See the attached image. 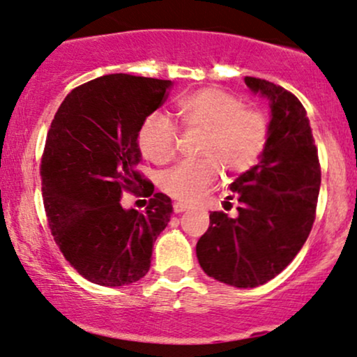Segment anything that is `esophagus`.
Here are the masks:
<instances>
[{
    "label": "esophagus",
    "mask_w": 357,
    "mask_h": 357,
    "mask_svg": "<svg viewBox=\"0 0 357 357\" xmlns=\"http://www.w3.org/2000/svg\"><path fill=\"white\" fill-rule=\"evenodd\" d=\"M173 210H174V213H183V211L188 210V204H184V203H174V204H173Z\"/></svg>",
    "instance_id": "obj_1"
}]
</instances>
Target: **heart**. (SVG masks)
I'll return each mask as SVG.
<instances>
[{
    "label": "heart",
    "instance_id": "1",
    "mask_svg": "<svg viewBox=\"0 0 357 357\" xmlns=\"http://www.w3.org/2000/svg\"><path fill=\"white\" fill-rule=\"evenodd\" d=\"M183 127L202 134L196 155L166 171L159 188L171 198L192 203L225 174H243L257 165L270 136V119L260 109L245 107L240 97L218 87H204L179 100ZM141 154L155 165H166L178 149V129L162 112H151L137 130Z\"/></svg>",
    "mask_w": 357,
    "mask_h": 357
}]
</instances>
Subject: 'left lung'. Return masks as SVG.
<instances>
[{"instance_id": "1", "label": "left lung", "mask_w": 357, "mask_h": 357, "mask_svg": "<svg viewBox=\"0 0 357 357\" xmlns=\"http://www.w3.org/2000/svg\"><path fill=\"white\" fill-rule=\"evenodd\" d=\"M245 84L270 99L272 121L258 165L230 184L238 216L210 213L196 243L204 273L252 289L272 280L301 252L315 220L321 165L301 100L280 85L255 77Z\"/></svg>"}]
</instances>
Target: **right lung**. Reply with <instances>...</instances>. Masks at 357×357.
Wrapping results in <instances>:
<instances>
[{
    "instance_id": "1",
    "label": "right lung",
    "mask_w": 357,
    "mask_h": 357,
    "mask_svg": "<svg viewBox=\"0 0 357 357\" xmlns=\"http://www.w3.org/2000/svg\"><path fill=\"white\" fill-rule=\"evenodd\" d=\"M169 87L127 73L99 77L65 97L48 129L40 165L48 227L65 260L97 285L144 277L169 221L171 199L136 169L139 126ZM122 192L149 197L146 211H124Z\"/></svg>"
}]
</instances>
